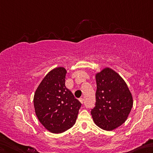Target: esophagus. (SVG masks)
<instances>
[{
    "instance_id": "obj_1",
    "label": "esophagus",
    "mask_w": 153,
    "mask_h": 153,
    "mask_svg": "<svg viewBox=\"0 0 153 153\" xmlns=\"http://www.w3.org/2000/svg\"><path fill=\"white\" fill-rule=\"evenodd\" d=\"M79 101L82 104V103H84V100H83V99H82V98H81V99H80V100H79Z\"/></svg>"
}]
</instances>
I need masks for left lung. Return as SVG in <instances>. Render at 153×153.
Listing matches in <instances>:
<instances>
[{
  "instance_id": "obj_1",
  "label": "left lung",
  "mask_w": 153,
  "mask_h": 153,
  "mask_svg": "<svg viewBox=\"0 0 153 153\" xmlns=\"http://www.w3.org/2000/svg\"><path fill=\"white\" fill-rule=\"evenodd\" d=\"M97 91L93 122L101 129L112 131L126 121L133 106L132 93L122 77L109 67L95 74Z\"/></svg>"
}]
</instances>
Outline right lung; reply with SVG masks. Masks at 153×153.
I'll list each match as a JSON object with an SVG mask.
<instances>
[{
    "instance_id": "obj_1",
    "label": "right lung",
    "mask_w": 153,
    "mask_h": 153,
    "mask_svg": "<svg viewBox=\"0 0 153 153\" xmlns=\"http://www.w3.org/2000/svg\"><path fill=\"white\" fill-rule=\"evenodd\" d=\"M66 72L64 67L52 69L34 93L33 105L37 119L53 134L62 133L73 126L81 106L65 86Z\"/></svg>"
}]
</instances>
